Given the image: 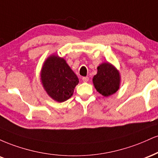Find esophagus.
I'll return each mask as SVG.
<instances>
[{
    "label": "esophagus",
    "mask_w": 158,
    "mask_h": 158,
    "mask_svg": "<svg viewBox=\"0 0 158 158\" xmlns=\"http://www.w3.org/2000/svg\"><path fill=\"white\" fill-rule=\"evenodd\" d=\"M82 80H83V82H88L89 81V77H83V78H82Z\"/></svg>",
    "instance_id": "esophagus-1"
}]
</instances>
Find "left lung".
<instances>
[{
    "instance_id": "8db88e82",
    "label": "left lung",
    "mask_w": 158,
    "mask_h": 158,
    "mask_svg": "<svg viewBox=\"0 0 158 158\" xmlns=\"http://www.w3.org/2000/svg\"><path fill=\"white\" fill-rule=\"evenodd\" d=\"M92 81L96 90L104 97H108L119 89L120 73L112 64L103 63L98 67V73Z\"/></svg>"
}]
</instances>
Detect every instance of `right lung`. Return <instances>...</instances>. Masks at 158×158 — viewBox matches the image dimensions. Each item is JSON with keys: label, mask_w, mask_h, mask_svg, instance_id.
<instances>
[{"label": "right lung", "mask_w": 158, "mask_h": 158, "mask_svg": "<svg viewBox=\"0 0 158 158\" xmlns=\"http://www.w3.org/2000/svg\"><path fill=\"white\" fill-rule=\"evenodd\" d=\"M40 80L48 95L59 103L71 98L79 83L78 77L66 60L55 55L49 56L44 62Z\"/></svg>", "instance_id": "1"}]
</instances>
